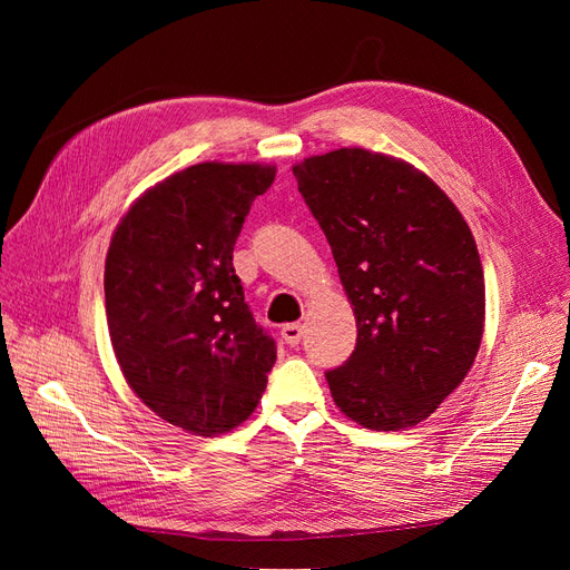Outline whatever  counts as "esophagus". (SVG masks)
I'll return each mask as SVG.
<instances>
[{
  "label": "esophagus",
  "instance_id": "1",
  "mask_svg": "<svg viewBox=\"0 0 570 570\" xmlns=\"http://www.w3.org/2000/svg\"><path fill=\"white\" fill-rule=\"evenodd\" d=\"M281 335L289 344V347H297V344L304 337V325L302 323H287V325L281 327Z\"/></svg>",
  "mask_w": 570,
  "mask_h": 570
}]
</instances>
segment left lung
I'll use <instances>...</instances> for the list:
<instances>
[{"mask_svg": "<svg viewBox=\"0 0 570 570\" xmlns=\"http://www.w3.org/2000/svg\"><path fill=\"white\" fill-rule=\"evenodd\" d=\"M333 249L356 347L327 371L344 416L371 430L425 421L471 371L485 278L471 228L413 166L358 147L292 168Z\"/></svg>", "mask_w": 570, "mask_h": 570, "instance_id": "8db88e82", "label": "left lung"}]
</instances>
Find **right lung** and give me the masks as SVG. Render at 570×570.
I'll return each mask as SVG.
<instances>
[{"mask_svg":"<svg viewBox=\"0 0 570 570\" xmlns=\"http://www.w3.org/2000/svg\"><path fill=\"white\" fill-rule=\"evenodd\" d=\"M273 166L206 161L174 174L118 223L107 323L128 385L168 421L220 435L249 419L275 364L233 266L235 239Z\"/></svg>","mask_w":570,"mask_h":570,"instance_id":"add662e5","label":"right lung"}]
</instances>
